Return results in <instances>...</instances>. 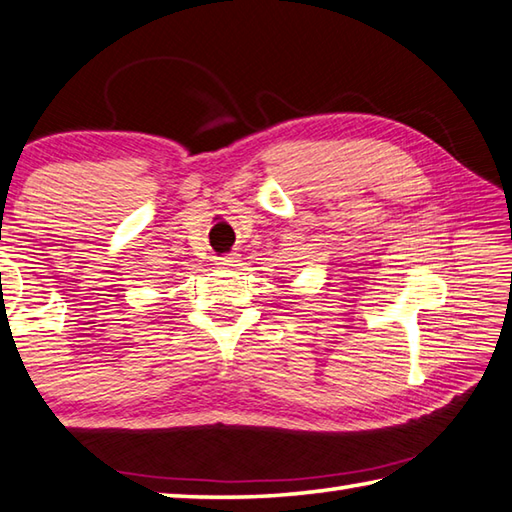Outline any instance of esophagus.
<instances>
[{
    "mask_svg": "<svg viewBox=\"0 0 512 512\" xmlns=\"http://www.w3.org/2000/svg\"><path fill=\"white\" fill-rule=\"evenodd\" d=\"M236 256L234 254H229V256H223V258H216V265L218 267H236Z\"/></svg>",
    "mask_w": 512,
    "mask_h": 512,
    "instance_id": "1",
    "label": "esophagus"
}]
</instances>
